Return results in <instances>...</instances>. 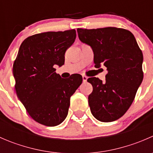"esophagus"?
<instances>
[{
  "label": "esophagus",
  "instance_id": "34e87169",
  "mask_svg": "<svg viewBox=\"0 0 153 153\" xmlns=\"http://www.w3.org/2000/svg\"><path fill=\"white\" fill-rule=\"evenodd\" d=\"M82 78H83V81L84 82H86V81H87V77L86 76V75H82Z\"/></svg>",
  "mask_w": 153,
  "mask_h": 153
}]
</instances>
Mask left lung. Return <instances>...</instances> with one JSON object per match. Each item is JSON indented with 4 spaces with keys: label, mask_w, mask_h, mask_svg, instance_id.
Instances as JSON below:
<instances>
[{
    "label": "left lung",
    "mask_w": 153,
    "mask_h": 153,
    "mask_svg": "<svg viewBox=\"0 0 153 153\" xmlns=\"http://www.w3.org/2000/svg\"><path fill=\"white\" fill-rule=\"evenodd\" d=\"M78 38L90 46L95 67L107 68L106 81L87 79L92 85L88 102L92 115L102 122L118 120L132 104L143 78V54L129 30L117 27L77 29Z\"/></svg>",
    "instance_id": "obj_1"
}]
</instances>
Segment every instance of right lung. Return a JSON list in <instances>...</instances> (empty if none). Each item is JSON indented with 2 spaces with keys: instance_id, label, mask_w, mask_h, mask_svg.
Wrapping results in <instances>:
<instances>
[{
  "instance_id": "add662e5",
  "label": "right lung",
  "mask_w": 153,
  "mask_h": 153,
  "mask_svg": "<svg viewBox=\"0 0 153 153\" xmlns=\"http://www.w3.org/2000/svg\"><path fill=\"white\" fill-rule=\"evenodd\" d=\"M75 38V29L43 32L27 38L19 48L12 69L15 92L39 124H61L67 116L70 97L82 83L79 74L65 80L55 72V65H64L66 51Z\"/></svg>"
}]
</instances>
